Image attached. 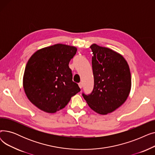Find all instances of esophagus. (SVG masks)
Listing matches in <instances>:
<instances>
[{
  "mask_svg": "<svg viewBox=\"0 0 155 155\" xmlns=\"http://www.w3.org/2000/svg\"><path fill=\"white\" fill-rule=\"evenodd\" d=\"M78 86H79V87H80V88H82L83 87V85H82V82L79 83V84H78Z\"/></svg>",
  "mask_w": 155,
  "mask_h": 155,
  "instance_id": "34e87169",
  "label": "esophagus"
}]
</instances>
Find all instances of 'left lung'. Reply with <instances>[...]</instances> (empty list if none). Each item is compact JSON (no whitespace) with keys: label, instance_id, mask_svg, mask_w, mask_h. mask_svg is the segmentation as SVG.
<instances>
[{"label":"left lung","instance_id":"obj_1","mask_svg":"<svg viewBox=\"0 0 155 155\" xmlns=\"http://www.w3.org/2000/svg\"><path fill=\"white\" fill-rule=\"evenodd\" d=\"M91 48L94 89L91 94L82 95L93 110L105 115L126 101L131 87V73L127 61L118 53L96 44Z\"/></svg>","mask_w":155,"mask_h":155}]
</instances>
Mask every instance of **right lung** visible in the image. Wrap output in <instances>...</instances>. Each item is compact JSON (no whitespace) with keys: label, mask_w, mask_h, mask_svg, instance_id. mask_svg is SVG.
Masks as SVG:
<instances>
[{"label":"right lung","mask_w":155,"mask_h":155,"mask_svg":"<svg viewBox=\"0 0 155 155\" xmlns=\"http://www.w3.org/2000/svg\"><path fill=\"white\" fill-rule=\"evenodd\" d=\"M77 50L74 46L56 44L39 50L28 60L23 87L28 99L38 109L54 113L80 91L68 66Z\"/></svg>","instance_id":"1"}]
</instances>
